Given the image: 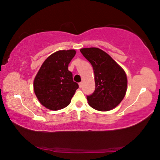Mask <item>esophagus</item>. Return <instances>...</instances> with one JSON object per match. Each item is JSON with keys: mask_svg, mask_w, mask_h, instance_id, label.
Returning <instances> with one entry per match:
<instances>
[{"mask_svg": "<svg viewBox=\"0 0 160 160\" xmlns=\"http://www.w3.org/2000/svg\"><path fill=\"white\" fill-rule=\"evenodd\" d=\"M82 84H83L82 82H80L79 83V87H80V88H81L82 87Z\"/></svg>", "mask_w": 160, "mask_h": 160, "instance_id": "34e87169", "label": "esophagus"}]
</instances>
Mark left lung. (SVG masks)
Returning <instances> with one entry per match:
<instances>
[{
	"label": "left lung",
	"mask_w": 160,
	"mask_h": 160,
	"mask_svg": "<svg viewBox=\"0 0 160 160\" xmlns=\"http://www.w3.org/2000/svg\"><path fill=\"white\" fill-rule=\"evenodd\" d=\"M80 52L91 63L95 75V92L87 97L89 105L98 111L115 108L125 98L128 89L125 70L100 48H81Z\"/></svg>",
	"instance_id": "left-lung-1"
}]
</instances>
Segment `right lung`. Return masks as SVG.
I'll use <instances>...</instances> for the list:
<instances>
[{
    "label": "right lung",
    "instance_id": "right-lung-1",
    "mask_svg": "<svg viewBox=\"0 0 160 160\" xmlns=\"http://www.w3.org/2000/svg\"><path fill=\"white\" fill-rule=\"evenodd\" d=\"M75 54V50L55 52L48 57L35 75L34 92L40 103L48 110L66 108L79 88L68 70V65Z\"/></svg>",
    "mask_w": 160,
    "mask_h": 160
}]
</instances>
